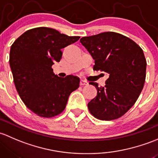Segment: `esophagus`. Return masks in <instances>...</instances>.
<instances>
[{
	"label": "esophagus",
	"instance_id": "obj_1",
	"mask_svg": "<svg viewBox=\"0 0 158 158\" xmlns=\"http://www.w3.org/2000/svg\"><path fill=\"white\" fill-rule=\"evenodd\" d=\"M87 84H88V82H87V81H84V80H81V82H80V84H81V86L87 85Z\"/></svg>",
	"mask_w": 158,
	"mask_h": 158
}]
</instances>
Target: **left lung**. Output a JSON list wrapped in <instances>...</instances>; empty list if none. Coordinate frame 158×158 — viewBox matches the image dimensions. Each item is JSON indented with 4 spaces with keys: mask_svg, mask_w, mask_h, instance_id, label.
<instances>
[{
    "mask_svg": "<svg viewBox=\"0 0 158 158\" xmlns=\"http://www.w3.org/2000/svg\"><path fill=\"white\" fill-rule=\"evenodd\" d=\"M81 43L95 60L94 70L108 73L104 87L90 82L97 90L88 103L89 111L100 120L116 119L131 108L144 87L146 61L143 50L122 34L106 32L83 37Z\"/></svg>",
    "mask_w": 158,
    "mask_h": 158,
    "instance_id": "8db88e82",
    "label": "left lung"
}]
</instances>
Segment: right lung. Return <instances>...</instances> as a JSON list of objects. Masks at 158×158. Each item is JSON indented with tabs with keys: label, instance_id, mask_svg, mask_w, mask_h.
Segmentation results:
<instances>
[{
	"label": "right lung",
	"instance_id": "obj_1",
	"mask_svg": "<svg viewBox=\"0 0 158 158\" xmlns=\"http://www.w3.org/2000/svg\"><path fill=\"white\" fill-rule=\"evenodd\" d=\"M79 39L37 27L26 31L11 45L9 62L16 89L27 108L39 116L51 118L62 113L70 94L79 87V77H59L52 68L61 60V48Z\"/></svg>",
	"mask_w": 158,
	"mask_h": 158
}]
</instances>
